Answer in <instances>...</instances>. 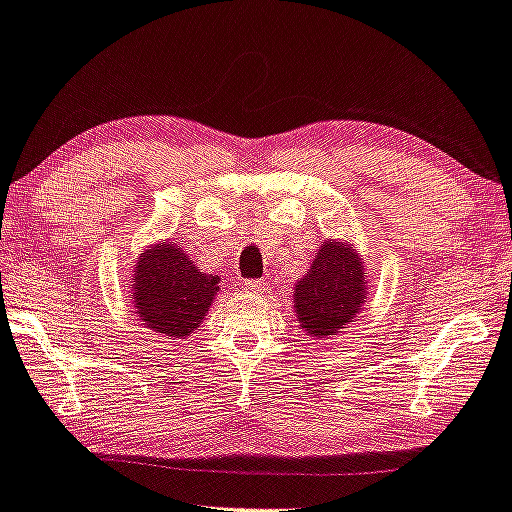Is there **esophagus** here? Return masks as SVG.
Segmentation results:
<instances>
[{"label": "esophagus", "mask_w": 512, "mask_h": 512, "mask_svg": "<svg viewBox=\"0 0 512 512\" xmlns=\"http://www.w3.org/2000/svg\"><path fill=\"white\" fill-rule=\"evenodd\" d=\"M245 290L247 293H261V290H265V286H263V281L249 279V281H245Z\"/></svg>", "instance_id": "esophagus-1"}]
</instances>
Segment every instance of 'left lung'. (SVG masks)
I'll return each mask as SVG.
<instances>
[{"mask_svg":"<svg viewBox=\"0 0 512 512\" xmlns=\"http://www.w3.org/2000/svg\"><path fill=\"white\" fill-rule=\"evenodd\" d=\"M366 272L348 242H322L311 270L295 286V316L309 336L327 338L355 322L366 302Z\"/></svg>","mask_w":512,"mask_h":512,"instance_id":"left-lung-1","label":"left lung"}]
</instances>
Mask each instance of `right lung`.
Returning a JSON list of instances; mask_svg holds the SVG:
<instances>
[{
	"mask_svg": "<svg viewBox=\"0 0 512 512\" xmlns=\"http://www.w3.org/2000/svg\"><path fill=\"white\" fill-rule=\"evenodd\" d=\"M217 281L219 277L196 270L183 249L160 242L137 261L132 302L139 320L155 334L183 338L203 322L219 290Z\"/></svg>",
	"mask_w": 512,
	"mask_h": 512,
	"instance_id": "right-lung-1",
	"label": "right lung"
}]
</instances>
